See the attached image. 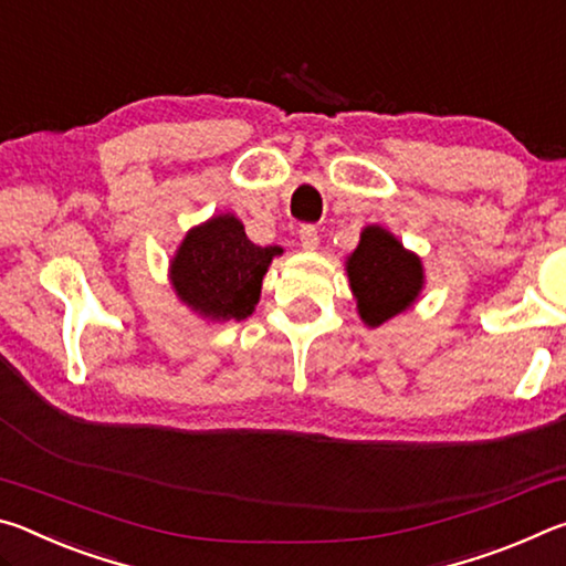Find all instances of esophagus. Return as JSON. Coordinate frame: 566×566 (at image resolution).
I'll return each instance as SVG.
<instances>
[{
	"label": "esophagus",
	"mask_w": 566,
	"mask_h": 566,
	"mask_svg": "<svg viewBox=\"0 0 566 566\" xmlns=\"http://www.w3.org/2000/svg\"><path fill=\"white\" fill-rule=\"evenodd\" d=\"M300 244L304 252H314V249H319V234H317V227L312 224H304L300 229Z\"/></svg>",
	"instance_id": "1"
}]
</instances>
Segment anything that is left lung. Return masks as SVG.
<instances>
[{"instance_id":"obj_1","label":"left lung","mask_w":566,"mask_h":566,"mask_svg":"<svg viewBox=\"0 0 566 566\" xmlns=\"http://www.w3.org/2000/svg\"><path fill=\"white\" fill-rule=\"evenodd\" d=\"M357 314L367 327L399 317L417 304L424 290V264L389 229L367 224L359 244L344 262Z\"/></svg>"}]
</instances>
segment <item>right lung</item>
Wrapping results in <instances>:
<instances>
[{
    "instance_id": "obj_1",
    "label": "right lung",
    "mask_w": 566,
    "mask_h": 566,
    "mask_svg": "<svg viewBox=\"0 0 566 566\" xmlns=\"http://www.w3.org/2000/svg\"><path fill=\"white\" fill-rule=\"evenodd\" d=\"M282 247H256L234 214L191 227L169 260L177 300L207 322H242L260 304L262 280Z\"/></svg>"
}]
</instances>
